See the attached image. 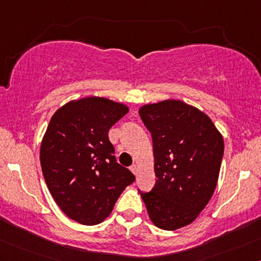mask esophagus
<instances>
[{
    "instance_id": "obj_1",
    "label": "esophagus",
    "mask_w": 261,
    "mask_h": 261,
    "mask_svg": "<svg viewBox=\"0 0 261 261\" xmlns=\"http://www.w3.org/2000/svg\"><path fill=\"white\" fill-rule=\"evenodd\" d=\"M130 170H131V172H133L134 174H137V172H139V167H137V165L131 166Z\"/></svg>"
}]
</instances>
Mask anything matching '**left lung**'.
<instances>
[{
	"instance_id": "left-lung-1",
	"label": "left lung",
	"mask_w": 261,
	"mask_h": 261,
	"mask_svg": "<svg viewBox=\"0 0 261 261\" xmlns=\"http://www.w3.org/2000/svg\"><path fill=\"white\" fill-rule=\"evenodd\" d=\"M152 136L156 183L141 192L150 219L163 230L191 224L218 182L224 142L212 120L179 100L140 108Z\"/></svg>"
}]
</instances>
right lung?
I'll return each instance as SVG.
<instances>
[{"label":"right lung","mask_w":261,"mask_h":261,"mask_svg":"<svg viewBox=\"0 0 261 261\" xmlns=\"http://www.w3.org/2000/svg\"><path fill=\"white\" fill-rule=\"evenodd\" d=\"M128 108L99 96L65 104L51 116L41 145L45 183L59 208L80 224H99L135 176L116 162L109 130Z\"/></svg>","instance_id":"add662e5"}]
</instances>
